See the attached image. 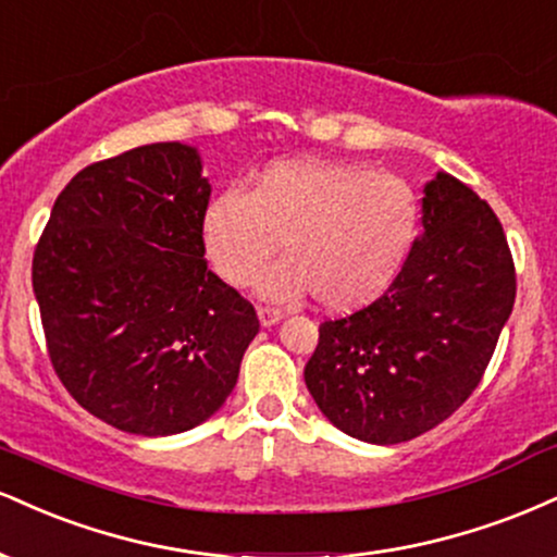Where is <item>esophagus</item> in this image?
I'll return each instance as SVG.
<instances>
[{
	"mask_svg": "<svg viewBox=\"0 0 557 557\" xmlns=\"http://www.w3.org/2000/svg\"><path fill=\"white\" fill-rule=\"evenodd\" d=\"M258 318H260V323H263V325H273V323H278L281 318H284V312H281L278 307L260 305V307H258Z\"/></svg>",
	"mask_w": 557,
	"mask_h": 557,
	"instance_id": "34e87169",
	"label": "esophagus"
}]
</instances>
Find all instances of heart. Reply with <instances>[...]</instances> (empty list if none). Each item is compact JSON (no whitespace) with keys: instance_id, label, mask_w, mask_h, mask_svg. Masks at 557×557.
<instances>
[{"instance_id":"obj_1","label":"heart","mask_w":557,"mask_h":557,"mask_svg":"<svg viewBox=\"0 0 557 557\" xmlns=\"http://www.w3.org/2000/svg\"><path fill=\"white\" fill-rule=\"evenodd\" d=\"M420 198L394 174L325 159L273 161L245 193L224 189L202 211L200 237L226 284L263 278L268 297L310 292L323 310L346 312L388 289L420 234Z\"/></svg>"}]
</instances>
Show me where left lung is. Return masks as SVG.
I'll return each mask as SVG.
<instances>
[{
	"instance_id": "8db88e82",
	"label": "left lung",
	"mask_w": 557,
	"mask_h": 557,
	"mask_svg": "<svg viewBox=\"0 0 557 557\" xmlns=\"http://www.w3.org/2000/svg\"><path fill=\"white\" fill-rule=\"evenodd\" d=\"M422 224L388 292L323 320L305 364L320 411L377 446L446 422L480 385L513 310V255L485 200L437 174L424 185Z\"/></svg>"
}]
</instances>
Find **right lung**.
I'll use <instances>...</instances> for the list:
<instances>
[{
    "mask_svg": "<svg viewBox=\"0 0 557 557\" xmlns=\"http://www.w3.org/2000/svg\"><path fill=\"white\" fill-rule=\"evenodd\" d=\"M208 198L195 148L124 150L72 176L33 252L51 368L83 409L124 433L206 422L260 329L252 302L202 258Z\"/></svg>",
    "mask_w": 557,
    "mask_h": 557,
    "instance_id": "1",
    "label": "right lung"
}]
</instances>
